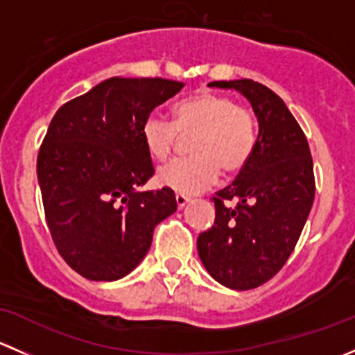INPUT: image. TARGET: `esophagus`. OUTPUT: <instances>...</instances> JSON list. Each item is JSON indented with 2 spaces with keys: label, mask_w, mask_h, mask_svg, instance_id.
I'll use <instances>...</instances> for the list:
<instances>
[{
  "label": "esophagus",
  "mask_w": 355,
  "mask_h": 355,
  "mask_svg": "<svg viewBox=\"0 0 355 355\" xmlns=\"http://www.w3.org/2000/svg\"><path fill=\"white\" fill-rule=\"evenodd\" d=\"M175 199H177V206L180 207H185V204L189 202V200H191V198H189V196H185V194H177L175 196Z\"/></svg>",
  "instance_id": "esophagus-1"
}]
</instances>
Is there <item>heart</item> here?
<instances>
[{
	"instance_id": "1",
	"label": "heart",
	"mask_w": 355,
	"mask_h": 355,
	"mask_svg": "<svg viewBox=\"0 0 355 355\" xmlns=\"http://www.w3.org/2000/svg\"><path fill=\"white\" fill-rule=\"evenodd\" d=\"M146 149L156 161L175 155L182 137L191 139L194 156L166 164L157 182L182 194H198L211 187L221 170L239 173L252 156L257 142L254 114L228 96L200 91L173 108V121L149 114L141 128Z\"/></svg>"
}]
</instances>
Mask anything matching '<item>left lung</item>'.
<instances>
[{
	"label": "left lung",
	"mask_w": 355,
	"mask_h": 355,
	"mask_svg": "<svg viewBox=\"0 0 355 355\" xmlns=\"http://www.w3.org/2000/svg\"><path fill=\"white\" fill-rule=\"evenodd\" d=\"M252 105L259 135L237 178L214 194V225L198 237L199 257L221 285L249 290L266 284L295 249L313 207L314 170L309 144L280 96L250 78L216 80ZM234 200L236 206L228 207Z\"/></svg>",
	"instance_id": "8db88e82"
}]
</instances>
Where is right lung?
<instances>
[{
  "instance_id": "right-lung-1",
  "label": "right lung",
  "mask_w": 355,
  "mask_h": 355,
  "mask_svg": "<svg viewBox=\"0 0 355 355\" xmlns=\"http://www.w3.org/2000/svg\"><path fill=\"white\" fill-rule=\"evenodd\" d=\"M182 82L113 77L65 103L37 155L46 223L60 256L87 280L113 282L148 254L177 211L170 187L137 192L155 175L141 128Z\"/></svg>"
}]
</instances>
